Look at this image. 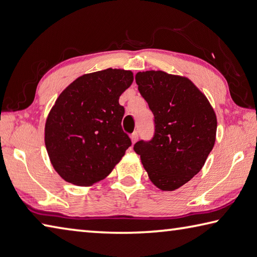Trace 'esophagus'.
Masks as SVG:
<instances>
[{"label":"esophagus","mask_w":257,"mask_h":257,"mask_svg":"<svg viewBox=\"0 0 257 257\" xmlns=\"http://www.w3.org/2000/svg\"><path fill=\"white\" fill-rule=\"evenodd\" d=\"M138 139H139V134H138V132H134L133 134H131V141H132V143H133V144L138 141Z\"/></svg>","instance_id":"esophagus-1"}]
</instances>
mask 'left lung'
Segmentation results:
<instances>
[{"label": "left lung", "instance_id": "obj_1", "mask_svg": "<svg viewBox=\"0 0 257 257\" xmlns=\"http://www.w3.org/2000/svg\"><path fill=\"white\" fill-rule=\"evenodd\" d=\"M139 91L154 115L156 132L134 145L150 180L173 191L201 170L214 148L216 113L204 93L183 76L162 70L135 75Z\"/></svg>", "mask_w": 257, "mask_h": 257}]
</instances>
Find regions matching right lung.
Here are the masks:
<instances>
[{
    "label": "right lung",
    "mask_w": 257,
    "mask_h": 257,
    "mask_svg": "<svg viewBox=\"0 0 257 257\" xmlns=\"http://www.w3.org/2000/svg\"><path fill=\"white\" fill-rule=\"evenodd\" d=\"M133 79L131 70L108 68L78 77L58 96L46 120L45 144L65 181L95 185L131 147L120 125L124 107L118 99Z\"/></svg>",
    "instance_id": "add662e5"
}]
</instances>
